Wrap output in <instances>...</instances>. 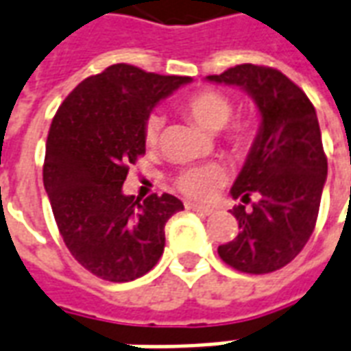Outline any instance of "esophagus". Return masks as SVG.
Returning a JSON list of instances; mask_svg holds the SVG:
<instances>
[{
  "instance_id": "esophagus-1",
  "label": "esophagus",
  "mask_w": 351,
  "mask_h": 351,
  "mask_svg": "<svg viewBox=\"0 0 351 351\" xmlns=\"http://www.w3.org/2000/svg\"><path fill=\"white\" fill-rule=\"evenodd\" d=\"M186 208L193 210V212H197V214H201V215L214 214V210L208 208V206H201V204H193V202H188V204H186Z\"/></svg>"
}]
</instances>
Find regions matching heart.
<instances>
[{"mask_svg":"<svg viewBox=\"0 0 351 351\" xmlns=\"http://www.w3.org/2000/svg\"><path fill=\"white\" fill-rule=\"evenodd\" d=\"M184 111L195 121L202 130L206 132H219L227 126V123L232 117V102L230 98L225 96L219 90L204 89L191 95L184 102ZM163 126V117L158 113L147 119L145 123V139L149 145H154L160 139V132ZM230 141L238 149H245L249 143L253 141V132L247 128V124H238L232 134ZM227 180V173L221 165L217 163H206V165H195L182 171L176 176V188L180 193H184L189 199L195 201H210L217 195V191Z\"/></svg>","mask_w":351,"mask_h":351,"instance_id":"b5f03b06","label":"heart"}]
</instances>
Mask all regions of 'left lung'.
Segmentation results:
<instances>
[{"instance_id": "8db88e82", "label": "left lung", "mask_w": 351, "mask_h": 351, "mask_svg": "<svg viewBox=\"0 0 351 351\" xmlns=\"http://www.w3.org/2000/svg\"><path fill=\"white\" fill-rule=\"evenodd\" d=\"M206 80L240 87L261 113L258 134L230 189L232 199L243 202L230 210L240 232L217 253L243 274L281 269L313 234L328 176L314 106L294 82L269 66L238 64ZM251 196L257 201L245 210Z\"/></svg>"}]
</instances>
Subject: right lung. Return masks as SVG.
I'll return each instance as SVG.
<instances>
[{
  "instance_id": "right-lung-1",
  "label": "right lung",
  "mask_w": 351,
  "mask_h": 351,
  "mask_svg": "<svg viewBox=\"0 0 351 351\" xmlns=\"http://www.w3.org/2000/svg\"><path fill=\"white\" fill-rule=\"evenodd\" d=\"M189 82L111 64L83 80L51 121L44 188L69 251L100 279L128 282L150 271L163 255L165 223L184 210L169 193L136 201L123 184L145 154L150 111Z\"/></svg>"
}]
</instances>
